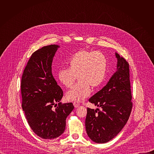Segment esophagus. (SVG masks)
Instances as JSON below:
<instances>
[{
    "label": "esophagus",
    "mask_w": 154,
    "mask_h": 154,
    "mask_svg": "<svg viewBox=\"0 0 154 154\" xmlns=\"http://www.w3.org/2000/svg\"><path fill=\"white\" fill-rule=\"evenodd\" d=\"M73 104H74V106L75 108L79 107V106H80V103H79L78 102H77V101H74V102H73Z\"/></svg>",
    "instance_id": "34e87169"
}]
</instances>
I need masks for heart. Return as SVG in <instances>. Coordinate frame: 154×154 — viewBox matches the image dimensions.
<instances>
[{"label":"heart","instance_id":"obj_1","mask_svg":"<svg viewBox=\"0 0 154 154\" xmlns=\"http://www.w3.org/2000/svg\"><path fill=\"white\" fill-rule=\"evenodd\" d=\"M107 69L106 57L100 52L82 50L75 53L68 61V68L61 69L57 74L60 82L66 88L72 87L77 77L79 82L66 94L69 100L80 101L91 93V87L100 86Z\"/></svg>","mask_w":154,"mask_h":154}]
</instances>
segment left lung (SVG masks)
I'll return each mask as SVG.
<instances>
[{"label": "left lung", "instance_id": "left-lung-1", "mask_svg": "<svg viewBox=\"0 0 154 154\" xmlns=\"http://www.w3.org/2000/svg\"><path fill=\"white\" fill-rule=\"evenodd\" d=\"M116 57L117 71L103 88L89 99V102L100 109L87 108L86 133L97 143L110 141L120 132L127 123L133 106L129 64L117 53Z\"/></svg>", "mask_w": 154, "mask_h": 154}]
</instances>
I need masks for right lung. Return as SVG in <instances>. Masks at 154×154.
Here are the masks:
<instances>
[{
  "instance_id": "1",
  "label": "right lung",
  "mask_w": 154,
  "mask_h": 154,
  "mask_svg": "<svg viewBox=\"0 0 154 154\" xmlns=\"http://www.w3.org/2000/svg\"><path fill=\"white\" fill-rule=\"evenodd\" d=\"M58 48L52 45L33 52L21 79L22 107L28 124L35 134L46 140L64 132L66 119L74 108L71 102H60L63 91L52 73L53 58Z\"/></svg>"
}]
</instances>
